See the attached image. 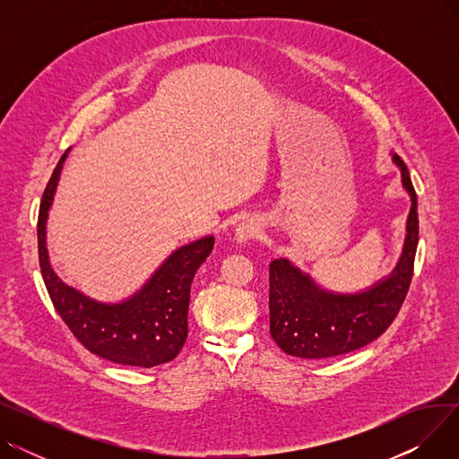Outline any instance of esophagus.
Instances as JSON below:
<instances>
[{"instance_id": "obj_1", "label": "esophagus", "mask_w": 459, "mask_h": 459, "mask_svg": "<svg viewBox=\"0 0 459 459\" xmlns=\"http://www.w3.org/2000/svg\"><path fill=\"white\" fill-rule=\"evenodd\" d=\"M260 232V221L255 220V217H247L242 223L236 227V242L238 244H246L251 238H255Z\"/></svg>"}]
</instances>
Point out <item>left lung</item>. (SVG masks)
Masks as SVG:
<instances>
[{
	"label": "left lung",
	"mask_w": 459,
	"mask_h": 459,
	"mask_svg": "<svg viewBox=\"0 0 459 459\" xmlns=\"http://www.w3.org/2000/svg\"><path fill=\"white\" fill-rule=\"evenodd\" d=\"M393 161L411 197L402 256L389 277L357 294L331 292L290 260L270 264V333L277 346L294 357L325 359L355 351L389 329L413 279L419 244L417 193L400 156Z\"/></svg>",
	"instance_id": "obj_1"
}]
</instances>
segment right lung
Returning a JSON list of instances; mask_svg holds the SVG:
<instances>
[{
  "mask_svg": "<svg viewBox=\"0 0 459 459\" xmlns=\"http://www.w3.org/2000/svg\"><path fill=\"white\" fill-rule=\"evenodd\" d=\"M68 152V151H66ZM66 152L48 182L39 210V262L46 290L72 334L91 353L126 367L152 368L173 360L187 339L191 281L213 249V236L178 247L143 284L120 303L96 301L65 284L46 249V221Z\"/></svg>",
  "mask_w": 459,
  "mask_h": 459,
  "instance_id": "obj_1",
  "label": "right lung"
}]
</instances>
